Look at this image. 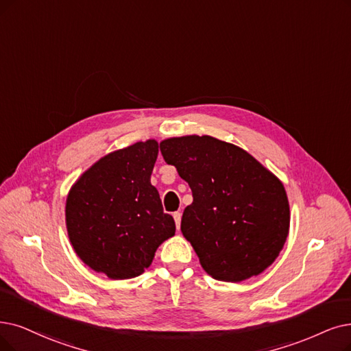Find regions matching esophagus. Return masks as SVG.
I'll use <instances>...</instances> for the list:
<instances>
[{
  "label": "esophagus",
  "mask_w": 351,
  "mask_h": 351,
  "mask_svg": "<svg viewBox=\"0 0 351 351\" xmlns=\"http://www.w3.org/2000/svg\"><path fill=\"white\" fill-rule=\"evenodd\" d=\"M173 217H174V220H176L177 229H180V224H181V212H176V213L173 215Z\"/></svg>",
  "instance_id": "obj_1"
}]
</instances>
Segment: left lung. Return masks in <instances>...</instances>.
Masks as SVG:
<instances>
[{
    "mask_svg": "<svg viewBox=\"0 0 351 351\" xmlns=\"http://www.w3.org/2000/svg\"><path fill=\"white\" fill-rule=\"evenodd\" d=\"M160 149L191 189L181 232L203 269L241 282L268 268L289 230L281 181L242 148L208 135L165 139Z\"/></svg>",
    "mask_w": 351,
    "mask_h": 351,
    "instance_id": "1",
    "label": "left lung"
}]
</instances>
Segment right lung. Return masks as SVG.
<instances>
[{
  "label": "right lung",
  "instance_id": "right-lung-1",
  "mask_svg": "<svg viewBox=\"0 0 351 351\" xmlns=\"http://www.w3.org/2000/svg\"><path fill=\"white\" fill-rule=\"evenodd\" d=\"M154 139L110 152L83 174L66 200V226L77 256L110 279L141 275L157 247L176 233L151 173Z\"/></svg>",
  "mask_w": 351,
  "mask_h": 351
}]
</instances>
